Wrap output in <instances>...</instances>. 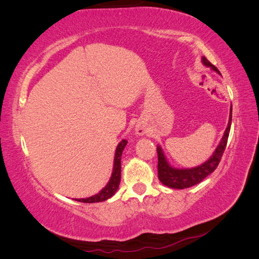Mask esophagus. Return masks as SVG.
<instances>
[{"label": "esophagus", "mask_w": 259, "mask_h": 259, "mask_svg": "<svg viewBox=\"0 0 259 259\" xmlns=\"http://www.w3.org/2000/svg\"><path fill=\"white\" fill-rule=\"evenodd\" d=\"M136 134L138 135V136H143V135H145V133H146V131H145V128L144 127H136Z\"/></svg>", "instance_id": "obj_1"}]
</instances>
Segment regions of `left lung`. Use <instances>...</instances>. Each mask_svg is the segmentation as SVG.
<instances>
[{
    "mask_svg": "<svg viewBox=\"0 0 259 259\" xmlns=\"http://www.w3.org/2000/svg\"><path fill=\"white\" fill-rule=\"evenodd\" d=\"M202 64L205 67L210 68L213 71L221 74L219 70L211 65L210 62L203 56L202 57ZM231 119H232V106L230 108V114H229V122L227 125V128L224 133V136L221 140V143L215 149L214 153L209 156V159L202 163L201 165L191 167V168H176L170 165L167 162L165 154H164L162 148L160 146L156 147V151H158V175L160 182L165 185L166 187L174 188V189H185V188H189L194 185L201 183L203 179L207 177L209 174L213 173L218 166L219 162H221L222 156L228 142L229 132L231 126Z\"/></svg>",
    "mask_w": 259,
    "mask_h": 259,
    "instance_id": "obj_1",
    "label": "left lung"
}]
</instances>
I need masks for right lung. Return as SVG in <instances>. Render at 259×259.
I'll use <instances>...</instances> for the list:
<instances>
[{"label": "right lung", "instance_id": "add662e5", "mask_svg": "<svg viewBox=\"0 0 259 259\" xmlns=\"http://www.w3.org/2000/svg\"><path fill=\"white\" fill-rule=\"evenodd\" d=\"M126 145H127V140L125 139H122V142L117 145L115 154H114L112 175L104 189H101V191H99L95 195H93V197L85 198V199H75V201L83 202V203H97V202L106 201L109 198L112 197V195L116 192L121 182V158H122V152Z\"/></svg>", "mask_w": 259, "mask_h": 259}]
</instances>
